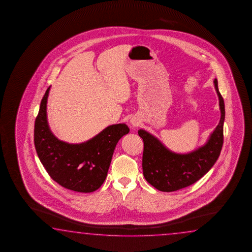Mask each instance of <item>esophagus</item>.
Masks as SVG:
<instances>
[{
	"mask_svg": "<svg viewBox=\"0 0 252 252\" xmlns=\"http://www.w3.org/2000/svg\"><path fill=\"white\" fill-rule=\"evenodd\" d=\"M134 124V125H137V124Z\"/></svg>",
	"mask_w": 252,
	"mask_h": 252,
	"instance_id": "esophagus-1",
	"label": "esophagus"
}]
</instances>
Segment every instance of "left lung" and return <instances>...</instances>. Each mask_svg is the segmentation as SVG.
Wrapping results in <instances>:
<instances>
[{
	"label": "left lung",
	"instance_id": "8db88e82",
	"mask_svg": "<svg viewBox=\"0 0 252 252\" xmlns=\"http://www.w3.org/2000/svg\"><path fill=\"white\" fill-rule=\"evenodd\" d=\"M214 86L220 99L221 117L209 140L204 146L190 154L172 153L150 133L138 130L144 141L143 174L145 180L160 191L171 192L188 187L202 178L216 162L223 145V124L225 105L218 88Z\"/></svg>",
	"mask_w": 252,
	"mask_h": 252
}]
</instances>
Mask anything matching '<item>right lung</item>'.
Returning <instances> with one entry per match:
<instances>
[{
	"mask_svg": "<svg viewBox=\"0 0 252 252\" xmlns=\"http://www.w3.org/2000/svg\"><path fill=\"white\" fill-rule=\"evenodd\" d=\"M50 86L40 102L35 120L34 145L38 158L52 179L74 191H95L102 185L116 144L129 132L126 124L108 126L94 138L79 145L57 139L48 127L47 96Z\"/></svg>",
	"mask_w": 252,
	"mask_h": 252,
	"instance_id": "obj_1",
	"label": "right lung"
}]
</instances>
